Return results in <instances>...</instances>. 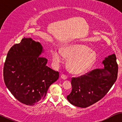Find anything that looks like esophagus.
Instances as JSON below:
<instances>
[{"label":"esophagus","mask_w":122,"mask_h":122,"mask_svg":"<svg viewBox=\"0 0 122 122\" xmlns=\"http://www.w3.org/2000/svg\"><path fill=\"white\" fill-rule=\"evenodd\" d=\"M61 79H63V80H66V79H67V76L64 74L61 75Z\"/></svg>","instance_id":"esophagus-1"}]
</instances>
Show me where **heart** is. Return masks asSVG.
Instances as JSON below:
<instances>
[{"mask_svg":"<svg viewBox=\"0 0 122 122\" xmlns=\"http://www.w3.org/2000/svg\"><path fill=\"white\" fill-rule=\"evenodd\" d=\"M64 57L69 59L67 64L69 71L75 75L86 72L94 65L97 59L95 53L82 44L67 45L62 48V52L58 51L53 52V61L57 65L62 62Z\"/></svg>","mask_w":122,"mask_h":122,"instance_id":"heart-1","label":"heart"}]
</instances>
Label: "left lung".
I'll return each mask as SVG.
<instances>
[{
  "label": "left lung",
  "mask_w": 122,
  "mask_h": 122,
  "mask_svg": "<svg viewBox=\"0 0 122 122\" xmlns=\"http://www.w3.org/2000/svg\"><path fill=\"white\" fill-rule=\"evenodd\" d=\"M115 54L105 57L104 69L93 70L71 80L72 91L67 99L71 104L86 108L97 103L109 92L117 79L118 64Z\"/></svg>",
  "instance_id": "obj_1"
}]
</instances>
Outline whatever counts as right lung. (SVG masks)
I'll list each match as a JSON object with an SVG mask.
<instances>
[{"label":"right lung","mask_w":122,"mask_h":122,"mask_svg":"<svg viewBox=\"0 0 122 122\" xmlns=\"http://www.w3.org/2000/svg\"><path fill=\"white\" fill-rule=\"evenodd\" d=\"M40 42L23 38L7 53L3 69L6 86L20 103L33 105L44 99L50 86L59 77L58 71L46 65L47 59Z\"/></svg>","instance_id":"1"}]
</instances>
